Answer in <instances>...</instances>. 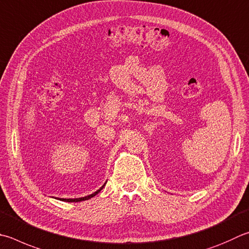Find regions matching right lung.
Masks as SVG:
<instances>
[{
	"mask_svg": "<svg viewBox=\"0 0 249 249\" xmlns=\"http://www.w3.org/2000/svg\"><path fill=\"white\" fill-rule=\"evenodd\" d=\"M107 182L105 183V185H102V186L98 189V191H96L94 193H92L91 195H88V196H85V197H80V198H57V199H60L62 201H66V202H79V201H84V200H88L90 199V198H92L97 195V194L100 193L101 189L106 186Z\"/></svg>",
	"mask_w": 249,
	"mask_h": 249,
	"instance_id": "1",
	"label": "right lung"
}]
</instances>
